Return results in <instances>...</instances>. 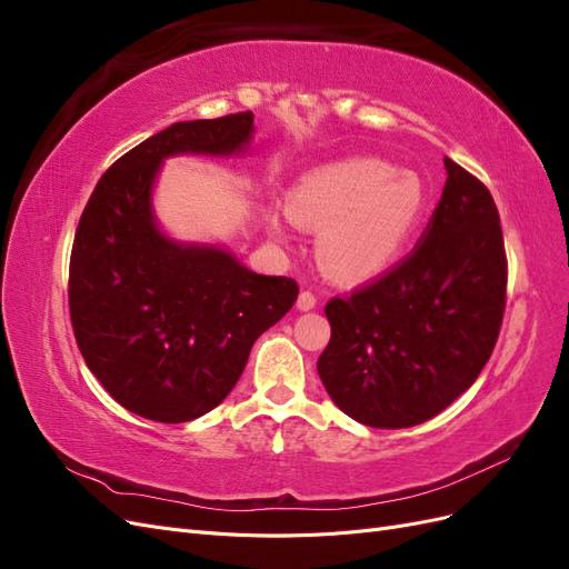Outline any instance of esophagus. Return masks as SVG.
I'll return each mask as SVG.
<instances>
[{
  "instance_id": "1",
  "label": "esophagus",
  "mask_w": 569,
  "mask_h": 569,
  "mask_svg": "<svg viewBox=\"0 0 569 569\" xmlns=\"http://www.w3.org/2000/svg\"><path fill=\"white\" fill-rule=\"evenodd\" d=\"M297 306H299V311H311V308H316V306H318V297L313 295V291L303 289L301 295H299V301H297Z\"/></svg>"
}]
</instances>
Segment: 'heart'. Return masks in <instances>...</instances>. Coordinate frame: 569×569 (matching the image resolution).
<instances>
[{
    "label": "heart",
    "instance_id": "b5f03b06",
    "mask_svg": "<svg viewBox=\"0 0 569 569\" xmlns=\"http://www.w3.org/2000/svg\"><path fill=\"white\" fill-rule=\"evenodd\" d=\"M425 206L427 192L416 173L377 159L311 170L287 201L299 226L322 230L318 261L341 282H363L387 270L420 226Z\"/></svg>",
    "mask_w": 569,
    "mask_h": 569
}]
</instances>
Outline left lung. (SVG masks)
<instances>
[{"instance_id":"obj_1","label":"left lung","mask_w":569,"mask_h":569,"mask_svg":"<svg viewBox=\"0 0 569 569\" xmlns=\"http://www.w3.org/2000/svg\"><path fill=\"white\" fill-rule=\"evenodd\" d=\"M427 228L382 278L327 301L318 375L349 418L403 429L439 416L487 366L506 311L503 230L487 184L443 159Z\"/></svg>"}]
</instances>
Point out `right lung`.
Wrapping results in <instances>:
<instances>
[{"instance_id": "1", "label": "right lung", "mask_w": 569, "mask_h": 569, "mask_svg": "<svg viewBox=\"0 0 569 569\" xmlns=\"http://www.w3.org/2000/svg\"><path fill=\"white\" fill-rule=\"evenodd\" d=\"M253 113L184 120L123 153L80 216L68 308L84 363L134 416L189 422L237 385L253 341L299 297L218 247L180 244L151 213V187L176 153L228 157L249 144Z\"/></svg>"}]
</instances>
